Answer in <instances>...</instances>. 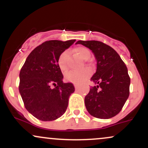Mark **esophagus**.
<instances>
[{
  "mask_svg": "<svg viewBox=\"0 0 148 148\" xmlns=\"http://www.w3.org/2000/svg\"><path fill=\"white\" fill-rule=\"evenodd\" d=\"M74 87H75V89H76V90H77L78 88H79V86H78V85L75 84V85H74Z\"/></svg>",
  "mask_w": 148,
  "mask_h": 148,
  "instance_id": "34e87169",
  "label": "esophagus"
}]
</instances>
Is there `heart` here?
I'll list each match as a JSON object with an SVG mask.
<instances>
[{
	"instance_id": "1",
	"label": "heart",
	"mask_w": 148,
	"mask_h": 148,
	"mask_svg": "<svg viewBox=\"0 0 148 148\" xmlns=\"http://www.w3.org/2000/svg\"><path fill=\"white\" fill-rule=\"evenodd\" d=\"M74 51L79 57L84 60H87L90 56V51L89 49L84 47H78L74 49ZM68 56V51H64L59 56L58 59V64L59 68L62 72H66L68 69L67 63V59ZM90 70L88 68L83 69L82 71H70L65 74V79L68 81L74 84H81L86 78L90 75Z\"/></svg>"
}]
</instances>
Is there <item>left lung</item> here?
<instances>
[{"label": "left lung", "mask_w": 148, "mask_h": 148, "mask_svg": "<svg viewBox=\"0 0 148 148\" xmlns=\"http://www.w3.org/2000/svg\"><path fill=\"white\" fill-rule=\"evenodd\" d=\"M97 60V71L91 78L95 86L85 97V105L93 117L108 119L118 114L130 95V77L127 66L110 46L99 41H82Z\"/></svg>", "instance_id": "1"}]
</instances>
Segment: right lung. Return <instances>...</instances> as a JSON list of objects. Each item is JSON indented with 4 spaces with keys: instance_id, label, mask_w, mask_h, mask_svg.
<instances>
[{
    "instance_id": "right-lung-1",
    "label": "right lung",
    "mask_w": 148,
    "mask_h": 148,
    "mask_svg": "<svg viewBox=\"0 0 148 148\" xmlns=\"http://www.w3.org/2000/svg\"><path fill=\"white\" fill-rule=\"evenodd\" d=\"M75 41L44 42L32 51L21 67L20 95L27 111L38 120L52 121L66 111L69 96L75 89L72 84L62 81L58 59Z\"/></svg>"
}]
</instances>
